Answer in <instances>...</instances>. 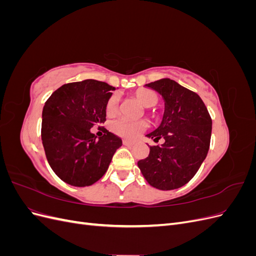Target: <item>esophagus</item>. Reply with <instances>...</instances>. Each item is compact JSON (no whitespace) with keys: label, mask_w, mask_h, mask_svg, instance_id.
Wrapping results in <instances>:
<instances>
[{"label":"esophagus","mask_w":256,"mask_h":256,"mask_svg":"<svg viewBox=\"0 0 256 256\" xmlns=\"http://www.w3.org/2000/svg\"><path fill=\"white\" fill-rule=\"evenodd\" d=\"M122 144L125 146H134L136 143L132 142V141H127V140H124L122 141Z\"/></svg>","instance_id":"obj_1"}]
</instances>
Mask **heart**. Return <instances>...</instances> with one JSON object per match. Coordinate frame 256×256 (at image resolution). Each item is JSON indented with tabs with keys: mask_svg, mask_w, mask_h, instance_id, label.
<instances>
[{
	"mask_svg": "<svg viewBox=\"0 0 256 256\" xmlns=\"http://www.w3.org/2000/svg\"><path fill=\"white\" fill-rule=\"evenodd\" d=\"M136 97L145 108H152L159 102V96L156 92L148 88H140L134 92ZM120 98L118 95H112L108 100L106 106V113L108 116L114 115L118 110ZM148 126L145 120H129L125 118H116L111 122V129L114 134L126 138H134L140 136Z\"/></svg>",
	"mask_w": 256,
	"mask_h": 256,
	"instance_id": "1",
	"label": "heart"
}]
</instances>
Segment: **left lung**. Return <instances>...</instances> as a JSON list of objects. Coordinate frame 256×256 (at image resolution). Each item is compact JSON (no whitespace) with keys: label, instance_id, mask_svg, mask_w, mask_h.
Wrapping results in <instances>:
<instances>
[{"label":"left lung","instance_id":"1","mask_svg":"<svg viewBox=\"0 0 256 256\" xmlns=\"http://www.w3.org/2000/svg\"><path fill=\"white\" fill-rule=\"evenodd\" d=\"M164 102L159 127L146 134L158 143L148 157L138 162L146 182L159 190H174L192 180L209 150L212 122L200 97L168 78L145 85Z\"/></svg>","mask_w":256,"mask_h":256}]
</instances>
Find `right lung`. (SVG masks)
<instances>
[{
	"mask_svg": "<svg viewBox=\"0 0 256 256\" xmlns=\"http://www.w3.org/2000/svg\"><path fill=\"white\" fill-rule=\"evenodd\" d=\"M114 88L88 79L62 85L42 109V140L53 172L66 184L88 187L98 182L122 142L106 129L90 132L106 122V106Z\"/></svg>",
	"mask_w": 256,
	"mask_h": 256,
	"instance_id": "add662e5",
	"label": "right lung"
}]
</instances>
